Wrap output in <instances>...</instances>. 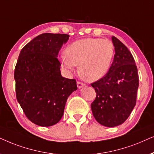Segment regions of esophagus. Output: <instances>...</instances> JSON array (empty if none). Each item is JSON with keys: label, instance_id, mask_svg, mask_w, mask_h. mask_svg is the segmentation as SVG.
Wrapping results in <instances>:
<instances>
[{"label": "esophagus", "instance_id": "esophagus-1", "mask_svg": "<svg viewBox=\"0 0 154 154\" xmlns=\"http://www.w3.org/2000/svg\"><path fill=\"white\" fill-rule=\"evenodd\" d=\"M77 87H78L79 89H81V88H82V87H85V86H86L85 84L82 83V82H77Z\"/></svg>", "mask_w": 154, "mask_h": 154}]
</instances>
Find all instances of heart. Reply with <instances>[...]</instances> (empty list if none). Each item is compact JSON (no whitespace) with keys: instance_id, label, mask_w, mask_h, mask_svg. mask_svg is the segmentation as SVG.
Here are the masks:
<instances>
[{"instance_id":"obj_1","label":"heart","mask_w":154,"mask_h":154,"mask_svg":"<svg viewBox=\"0 0 154 154\" xmlns=\"http://www.w3.org/2000/svg\"><path fill=\"white\" fill-rule=\"evenodd\" d=\"M115 54L111 41L85 38L69 44L60 61L63 67L74 70L79 65V73L88 82H96L108 73Z\"/></svg>"}]
</instances>
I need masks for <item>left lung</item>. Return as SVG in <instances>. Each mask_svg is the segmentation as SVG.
I'll return each instance as SVG.
<instances>
[{"label":"left lung","instance_id":"8db88e82","mask_svg":"<svg viewBox=\"0 0 154 154\" xmlns=\"http://www.w3.org/2000/svg\"><path fill=\"white\" fill-rule=\"evenodd\" d=\"M114 58L108 73L91 84L96 93L91 108L98 123L112 128L130 116L136 105L139 76L134 59L128 48L112 36Z\"/></svg>","mask_w":154,"mask_h":154}]
</instances>
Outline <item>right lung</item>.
I'll return each mask as SVG.
<instances>
[{"instance_id": "add662e5", "label": "right lung", "mask_w": 154, "mask_h": 154, "mask_svg": "<svg viewBox=\"0 0 154 154\" xmlns=\"http://www.w3.org/2000/svg\"><path fill=\"white\" fill-rule=\"evenodd\" d=\"M69 36L40 34L22 49L18 57L14 72L16 97L26 118L38 126L58 123L67 98L77 89L75 79L62 77L57 58Z\"/></svg>"}]
</instances>
